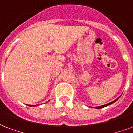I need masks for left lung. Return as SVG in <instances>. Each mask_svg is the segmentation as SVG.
Instances as JSON below:
<instances>
[{
    "label": "left lung",
    "instance_id": "1",
    "mask_svg": "<svg viewBox=\"0 0 133 133\" xmlns=\"http://www.w3.org/2000/svg\"><path fill=\"white\" fill-rule=\"evenodd\" d=\"M119 98V97H118ZM118 98H117L116 99H115L114 101H113V102H110V103H109V104H105V105H103V106H100V107H96V109H101V108H103V107H107V106H108V105H110V104H113L114 102H115L116 101L118 100Z\"/></svg>",
    "mask_w": 133,
    "mask_h": 133
}]
</instances>
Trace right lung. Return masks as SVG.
Returning <instances> with one entry per match:
<instances>
[{
  "label": "right lung",
  "instance_id": "obj_1",
  "mask_svg": "<svg viewBox=\"0 0 133 133\" xmlns=\"http://www.w3.org/2000/svg\"><path fill=\"white\" fill-rule=\"evenodd\" d=\"M30 106H31V107H32V105H30Z\"/></svg>",
  "mask_w": 133,
  "mask_h": 133
}]
</instances>
